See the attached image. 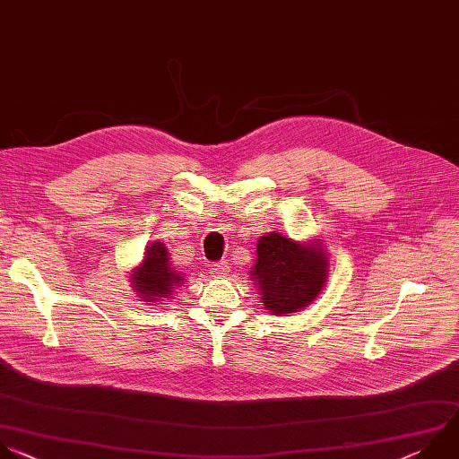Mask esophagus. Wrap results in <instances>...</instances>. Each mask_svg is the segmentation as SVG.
<instances>
[{"label":"esophagus","mask_w":459,"mask_h":459,"mask_svg":"<svg viewBox=\"0 0 459 459\" xmlns=\"http://www.w3.org/2000/svg\"><path fill=\"white\" fill-rule=\"evenodd\" d=\"M211 272L216 275V277H221V275H227L230 272V266L227 261H220V263H214Z\"/></svg>","instance_id":"1"}]
</instances>
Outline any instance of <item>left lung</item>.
<instances>
[{
    "mask_svg": "<svg viewBox=\"0 0 459 459\" xmlns=\"http://www.w3.org/2000/svg\"><path fill=\"white\" fill-rule=\"evenodd\" d=\"M252 279L263 307L273 316L307 308L328 277V255L321 243H297L279 232L257 241Z\"/></svg>",
    "mask_w": 459,
    "mask_h": 459,
    "instance_id": "left-lung-1",
    "label": "left lung"
}]
</instances>
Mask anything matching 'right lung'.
I'll return each mask as SVG.
<instances>
[{
  "label": "right lung",
  "mask_w": 459,
  "mask_h": 459,
  "mask_svg": "<svg viewBox=\"0 0 459 459\" xmlns=\"http://www.w3.org/2000/svg\"><path fill=\"white\" fill-rule=\"evenodd\" d=\"M184 282V273H178L169 264V252L162 241L145 247L142 263L131 273V288L138 297L155 307L152 302L169 299L173 290Z\"/></svg>",
  "instance_id": "obj_1"
}]
</instances>
